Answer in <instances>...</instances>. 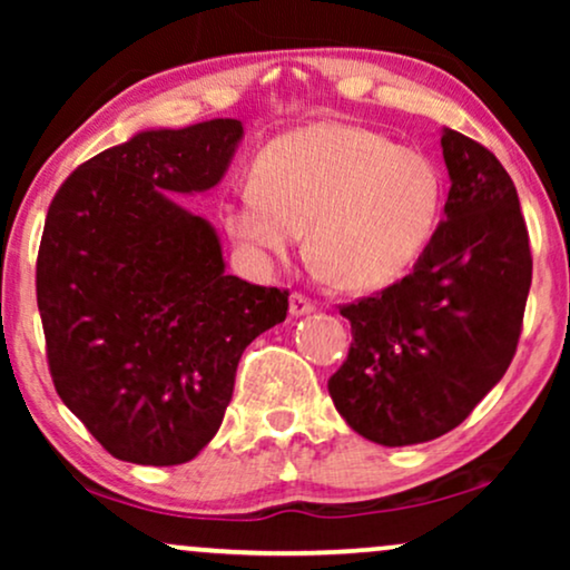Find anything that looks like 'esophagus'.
<instances>
[{
	"mask_svg": "<svg viewBox=\"0 0 570 570\" xmlns=\"http://www.w3.org/2000/svg\"><path fill=\"white\" fill-rule=\"evenodd\" d=\"M314 308H316L314 301H311L308 295H303V293H293V295H291V314H293V316L311 314V311H314Z\"/></svg>",
	"mask_w": 570,
	"mask_h": 570,
	"instance_id": "obj_1",
	"label": "esophagus"
}]
</instances>
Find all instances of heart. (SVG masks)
Listing matches in <instances>:
<instances>
[{
    "label": "heart",
    "mask_w": 570,
    "mask_h": 570,
    "mask_svg": "<svg viewBox=\"0 0 570 570\" xmlns=\"http://www.w3.org/2000/svg\"><path fill=\"white\" fill-rule=\"evenodd\" d=\"M443 176L431 155L355 124H314L264 147L252 186L223 205L228 236L264 262L301 230L326 283L347 293L402 277L431 240Z\"/></svg>",
    "instance_id": "heart-1"
}]
</instances>
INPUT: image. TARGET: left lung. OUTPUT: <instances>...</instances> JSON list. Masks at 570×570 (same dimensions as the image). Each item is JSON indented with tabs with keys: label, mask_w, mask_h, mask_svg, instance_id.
Instances as JSON below:
<instances>
[{
	"label": "left lung",
	"mask_w": 570,
	"mask_h": 570,
	"mask_svg": "<svg viewBox=\"0 0 570 570\" xmlns=\"http://www.w3.org/2000/svg\"><path fill=\"white\" fill-rule=\"evenodd\" d=\"M451 189L410 275L340 306L334 407L363 439L410 446L454 431L503 379L521 337L532 248L517 186L488 147L443 129Z\"/></svg>",
	"instance_id": "8db88e82"
}]
</instances>
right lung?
Wrapping results in <instances>:
<instances>
[{"label": "right lung", "instance_id": "1", "mask_svg": "<svg viewBox=\"0 0 570 570\" xmlns=\"http://www.w3.org/2000/svg\"><path fill=\"white\" fill-rule=\"evenodd\" d=\"M244 127L139 131L53 194L36 259L46 361L108 454L184 464L213 441L244 350L285 322L287 291L225 275L213 225L163 191L220 181Z\"/></svg>", "mask_w": 570, "mask_h": 570}]
</instances>
